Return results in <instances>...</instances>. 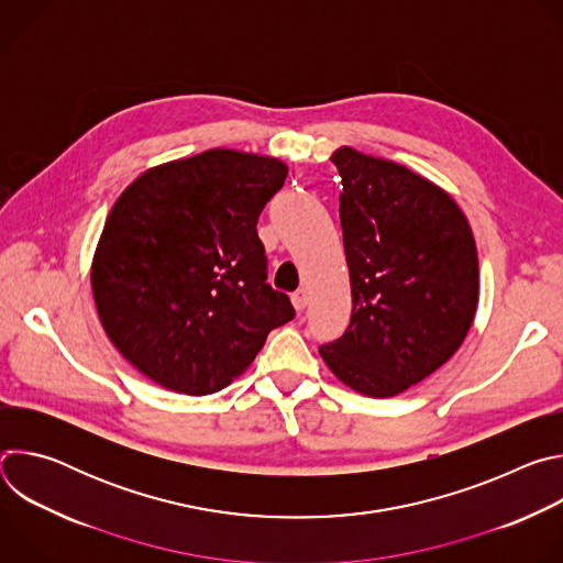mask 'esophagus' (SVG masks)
<instances>
[{
    "label": "esophagus",
    "instance_id": "1",
    "mask_svg": "<svg viewBox=\"0 0 563 563\" xmlns=\"http://www.w3.org/2000/svg\"><path fill=\"white\" fill-rule=\"evenodd\" d=\"M291 302H294L296 311H302V309L307 307V291H305V289H296V291L291 294Z\"/></svg>",
    "mask_w": 563,
    "mask_h": 563
}]
</instances>
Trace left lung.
<instances>
[{
    "label": "left lung",
    "mask_w": 563,
    "mask_h": 563,
    "mask_svg": "<svg viewBox=\"0 0 563 563\" xmlns=\"http://www.w3.org/2000/svg\"><path fill=\"white\" fill-rule=\"evenodd\" d=\"M352 285L345 334L320 356L352 389L385 398L439 369L478 300L472 229L437 185L350 146L332 155Z\"/></svg>",
    "instance_id": "obj_1"
}]
</instances>
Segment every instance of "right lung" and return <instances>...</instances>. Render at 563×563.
I'll return each instance as SVG.
<instances>
[{"label": "right lung", "instance_id": "add662e5", "mask_svg": "<svg viewBox=\"0 0 563 563\" xmlns=\"http://www.w3.org/2000/svg\"><path fill=\"white\" fill-rule=\"evenodd\" d=\"M285 178L276 157L211 148L142 174L118 198L91 285L104 332L144 376L218 391L296 316L267 283L256 231Z\"/></svg>", "mask_w": 563, "mask_h": 563}]
</instances>
